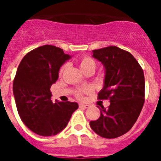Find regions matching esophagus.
Listing matches in <instances>:
<instances>
[{
	"instance_id": "esophagus-1",
	"label": "esophagus",
	"mask_w": 161,
	"mask_h": 161,
	"mask_svg": "<svg viewBox=\"0 0 161 161\" xmlns=\"http://www.w3.org/2000/svg\"><path fill=\"white\" fill-rule=\"evenodd\" d=\"M79 107L80 108H87V107H89V105H87V104H79Z\"/></svg>"
}]
</instances>
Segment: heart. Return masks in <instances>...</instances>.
Wrapping results in <instances>:
<instances>
[{"instance_id": "obj_1", "label": "heart", "mask_w": 161, "mask_h": 161, "mask_svg": "<svg viewBox=\"0 0 161 161\" xmlns=\"http://www.w3.org/2000/svg\"><path fill=\"white\" fill-rule=\"evenodd\" d=\"M68 64H65L63 66L61 67L60 69H59V75H62L64 73V72L66 69ZM97 66V63L95 59H93L92 56L90 55H84L82 56L80 59V67L83 70L84 72H85L88 70H95ZM92 92V89H89V88H85L83 89H79L76 92V97L78 99H82L84 96V93H89Z\"/></svg>"}]
</instances>
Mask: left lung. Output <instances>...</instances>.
<instances>
[{"instance_id": "obj_1", "label": "left lung", "mask_w": 161, "mask_h": 161, "mask_svg": "<svg viewBox=\"0 0 161 161\" xmlns=\"http://www.w3.org/2000/svg\"><path fill=\"white\" fill-rule=\"evenodd\" d=\"M93 52V57L106 68L105 85L97 98L109 100L110 105L101 106V116L89 125L101 137L114 139L130 130L141 112L145 95L143 71L130 52L117 47Z\"/></svg>"}]
</instances>
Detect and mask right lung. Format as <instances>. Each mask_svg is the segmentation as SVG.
Segmentation results:
<instances>
[{"label": "right lung", "instance_id": "right-lung-1", "mask_svg": "<svg viewBox=\"0 0 161 161\" xmlns=\"http://www.w3.org/2000/svg\"><path fill=\"white\" fill-rule=\"evenodd\" d=\"M70 58L61 48L44 45L22 59L13 83L18 114L28 128L42 136L64 130L76 109V102L52 101L51 86L59 77L61 65Z\"/></svg>", "mask_w": 161, "mask_h": 161}]
</instances>
